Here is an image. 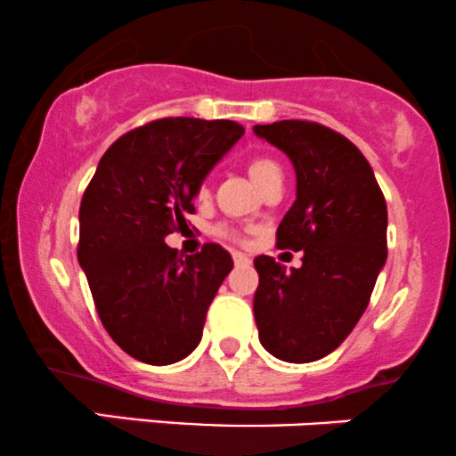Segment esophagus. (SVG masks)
Here are the masks:
<instances>
[{
  "instance_id": "obj_1",
  "label": "esophagus",
  "mask_w": 456,
  "mask_h": 456,
  "mask_svg": "<svg viewBox=\"0 0 456 456\" xmlns=\"http://www.w3.org/2000/svg\"><path fill=\"white\" fill-rule=\"evenodd\" d=\"M232 259H234V265H250L252 259L248 255H243V252H232Z\"/></svg>"
}]
</instances>
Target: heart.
I'll return each mask as SVG.
<instances>
[{"label": "heart", "instance_id": "1", "mask_svg": "<svg viewBox=\"0 0 456 456\" xmlns=\"http://www.w3.org/2000/svg\"><path fill=\"white\" fill-rule=\"evenodd\" d=\"M246 171H248V177L252 180V184H255L256 189H261V186L265 184L272 175L281 173V167L274 162V159H270L265 156H256L248 162ZM201 193H204V189H201ZM217 234H222V237H230V239H239V234H234L232 230H228V228H217Z\"/></svg>", "mask_w": 456, "mask_h": 456}]
</instances>
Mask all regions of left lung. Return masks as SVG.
Returning a JSON list of instances; mask_svg holds the SVG:
<instances>
[{"mask_svg": "<svg viewBox=\"0 0 456 456\" xmlns=\"http://www.w3.org/2000/svg\"><path fill=\"white\" fill-rule=\"evenodd\" d=\"M294 164L297 201L276 230V246L303 250L285 270L256 256L255 318L261 345L285 362H314L342 345L367 309L387 263V201L367 158L325 125H255Z\"/></svg>", "mask_w": 456, "mask_h": 456, "instance_id": "left-lung-1", "label": "left lung"}]
</instances>
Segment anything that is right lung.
<instances>
[{
    "instance_id": "obj_1",
    "label": "right lung",
    "mask_w": 456,
    "mask_h": 456,
    "mask_svg": "<svg viewBox=\"0 0 456 456\" xmlns=\"http://www.w3.org/2000/svg\"><path fill=\"white\" fill-rule=\"evenodd\" d=\"M241 135L232 120H153L107 149L86 189L78 263L102 327L140 362L164 367L200 345L232 256L206 243L184 259L164 237L186 226L204 177Z\"/></svg>"
}]
</instances>
